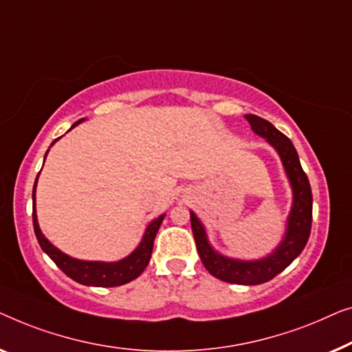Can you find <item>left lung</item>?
<instances>
[{
    "mask_svg": "<svg viewBox=\"0 0 352 352\" xmlns=\"http://www.w3.org/2000/svg\"><path fill=\"white\" fill-rule=\"evenodd\" d=\"M245 120L249 121L252 131L266 138L270 145L279 153L282 166L289 177L294 202H292V210L287 219L284 239L276 247V250H273V254L265 258L254 261L228 258L215 252L214 247L209 244L204 226L195 212H190V219L197 254H199L206 270L217 279L230 282V284L256 285L273 279L303 252L306 242L309 239L311 223H313V195H311L308 177L300 164L298 153L290 138L277 131L263 118L245 115Z\"/></svg>",
    "mask_w": 352,
    "mask_h": 352,
    "instance_id": "8db88e82",
    "label": "left lung"
}]
</instances>
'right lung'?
<instances>
[{
  "mask_svg": "<svg viewBox=\"0 0 352 352\" xmlns=\"http://www.w3.org/2000/svg\"><path fill=\"white\" fill-rule=\"evenodd\" d=\"M82 120L76 121L75 124L72 126L76 127ZM56 138L54 142H57ZM47 155V153H46ZM46 160V156H44ZM39 175V174H38ZM38 182V177H36ZM36 182H34L33 186V228L34 234H36V239L41 245L43 252H46L54 263H56L58 268H60L63 273L68 277H72L73 280L79 282L82 285H92V287H118L122 284H127L133 279H137L143 271H145L146 265L150 263L151 252H153V242H155L156 232L160 230V226L164 220V214L157 217L151 221L148 228L145 230V234H143V239L135 250L132 252L131 255L126 256L120 261H111V263H105V261H84V260H76L72 258L54 247L51 242H49L44 234L39 230L38 219H36V210H34V191H36Z\"/></svg>",
  "mask_w": 352,
  "mask_h": 352,
  "instance_id": "obj_1",
  "label": "right lung"
}]
</instances>
